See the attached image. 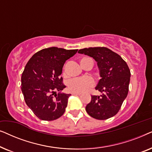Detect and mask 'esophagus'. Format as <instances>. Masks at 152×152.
Returning <instances> with one entry per match:
<instances>
[{"instance_id": "obj_1", "label": "esophagus", "mask_w": 152, "mask_h": 152, "mask_svg": "<svg viewBox=\"0 0 152 152\" xmlns=\"http://www.w3.org/2000/svg\"><path fill=\"white\" fill-rule=\"evenodd\" d=\"M72 94L74 95H80L81 93H72Z\"/></svg>"}]
</instances>
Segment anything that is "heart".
<instances>
[{"mask_svg": "<svg viewBox=\"0 0 152 152\" xmlns=\"http://www.w3.org/2000/svg\"><path fill=\"white\" fill-rule=\"evenodd\" d=\"M94 85V81L90 77L77 78L68 83V88L72 93H82L86 91Z\"/></svg>", "mask_w": 152, "mask_h": 152, "instance_id": "obj_1", "label": "heart"}]
</instances>
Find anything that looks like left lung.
I'll use <instances>...</instances> for the list:
<instances>
[{
	"instance_id": "1",
	"label": "left lung",
	"mask_w": 152,
	"mask_h": 152,
	"mask_svg": "<svg viewBox=\"0 0 152 152\" xmlns=\"http://www.w3.org/2000/svg\"><path fill=\"white\" fill-rule=\"evenodd\" d=\"M80 54L93 57L97 62L100 80L95 89L102 93L92 95L86 111L97 120H107L117 114L127 96L131 72L127 64L117 53L105 47L80 49Z\"/></svg>"
}]
</instances>
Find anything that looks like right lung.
Returning a JSON list of instances; mask_svg holds the SVG:
<instances>
[{"mask_svg":"<svg viewBox=\"0 0 152 152\" xmlns=\"http://www.w3.org/2000/svg\"><path fill=\"white\" fill-rule=\"evenodd\" d=\"M77 50L48 48L37 52L27 63L21 76V91L26 104L39 119L52 121L65 112L71 94L61 93L66 86L60 75L66 60Z\"/></svg>","mask_w":152,"mask_h":152,"instance_id":"right-lung-1","label":"right lung"}]
</instances>
